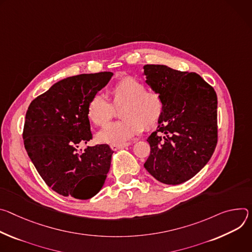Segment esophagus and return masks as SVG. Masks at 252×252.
I'll return each instance as SVG.
<instances>
[{
    "mask_svg": "<svg viewBox=\"0 0 252 252\" xmlns=\"http://www.w3.org/2000/svg\"><path fill=\"white\" fill-rule=\"evenodd\" d=\"M130 145V143H124V144H113L111 145V149L113 151H117L119 149H122V148H125V147H128Z\"/></svg>",
    "mask_w": 252,
    "mask_h": 252,
    "instance_id": "1",
    "label": "esophagus"
}]
</instances>
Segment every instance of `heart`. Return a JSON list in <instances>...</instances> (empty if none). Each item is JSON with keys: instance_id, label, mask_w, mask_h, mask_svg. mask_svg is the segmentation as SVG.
Here are the masks:
<instances>
[{"instance_id": "1", "label": "heart", "mask_w": 252, "mask_h": 252, "mask_svg": "<svg viewBox=\"0 0 252 252\" xmlns=\"http://www.w3.org/2000/svg\"><path fill=\"white\" fill-rule=\"evenodd\" d=\"M113 103L120 107V121L106 126L97 134L98 141L106 144H124L144 128L154 127L160 120L164 102L161 95L147 91L145 84L134 77H125L111 91ZM87 114L98 126L106 125L114 114V107L102 94H95L89 101Z\"/></svg>"}]
</instances>
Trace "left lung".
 <instances>
[{
  "instance_id": "left-lung-1",
  "label": "left lung",
  "mask_w": 252,
  "mask_h": 252,
  "mask_svg": "<svg viewBox=\"0 0 252 252\" xmlns=\"http://www.w3.org/2000/svg\"><path fill=\"white\" fill-rule=\"evenodd\" d=\"M142 73L164 102L157 130L147 139L145 169L164 184H181L210 160L217 144V96L197 74L166 65H145Z\"/></svg>"
}]
</instances>
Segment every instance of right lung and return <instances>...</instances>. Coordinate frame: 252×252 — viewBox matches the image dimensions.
Masks as SVG:
<instances>
[{"mask_svg": "<svg viewBox=\"0 0 252 252\" xmlns=\"http://www.w3.org/2000/svg\"><path fill=\"white\" fill-rule=\"evenodd\" d=\"M112 76L101 72L62 79L27 110L26 151L46 184L63 196L89 199L105 183L113 151L107 144L88 146L82 154L78 149L92 139L89 101Z\"/></svg>", "mask_w": 252, "mask_h": 252, "instance_id": "right-lung-1", "label": "right lung"}]
</instances>
